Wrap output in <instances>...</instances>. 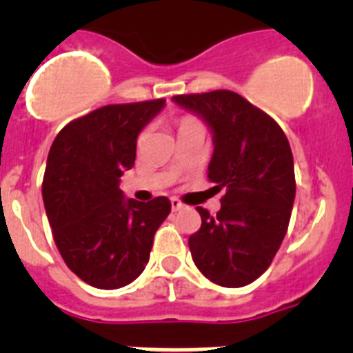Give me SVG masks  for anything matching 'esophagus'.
<instances>
[{
	"mask_svg": "<svg viewBox=\"0 0 353 353\" xmlns=\"http://www.w3.org/2000/svg\"><path fill=\"white\" fill-rule=\"evenodd\" d=\"M182 207H183V205H182V201H180V199L171 198V208H173V212L180 210V208H182Z\"/></svg>",
	"mask_w": 353,
	"mask_h": 353,
	"instance_id": "1",
	"label": "esophagus"
}]
</instances>
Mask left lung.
<instances>
[{
  "label": "left lung",
  "mask_w": 353,
  "mask_h": 353,
  "mask_svg": "<svg viewBox=\"0 0 353 353\" xmlns=\"http://www.w3.org/2000/svg\"><path fill=\"white\" fill-rule=\"evenodd\" d=\"M173 102L210 129L208 180L224 189L215 217L196 207L201 228L189 236L192 260L215 285H249L269 269L288 230L295 199L288 139L269 114L230 90L176 95Z\"/></svg>",
  "instance_id": "1"
}]
</instances>
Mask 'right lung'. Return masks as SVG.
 <instances>
[{"label":"right lung","instance_id":"obj_1","mask_svg":"<svg viewBox=\"0 0 353 353\" xmlns=\"http://www.w3.org/2000/svg\"><path fill=\"white\" fill-rule=\"evenodd\" d=\"M164 99L104 105L70 121L52 141L42 198L56 248L84 283L114 290L145 270L154 235L171 212L166 196L148 203L123 196L120 176Z\"/></svg>","mask_w":353,"mask_h":353}]
</instances>
